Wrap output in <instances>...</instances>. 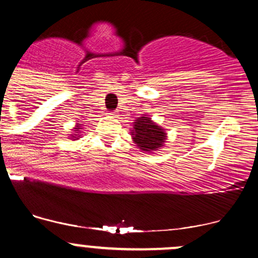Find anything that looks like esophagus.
Instances as JSON below:
<instances>
[{"instance_id":"34e87169","label":"esophagus","mask_w":258,"mask_h":258,"mask_svg":"<svg viewBox=\"0 0 258 258\" xmlns=\"http://www.w3.org/2000/svg\"><path fill=\"white\" fill-rule=\"evenodd\" d=\"M109 116H111V117H116L117 116V112H115V111H112V112H109Z\"/></svg>"}]
</instances>
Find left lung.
<instances>
[{
    "mask_svg": "<svg viewBox=\"0 0 258 258\" xmlns=\"http://www.w3.org/2000/svg\"><path fill=\"white\" fill-rule=\"evenodd\" d=\"M131 136L137 147L146 153L159 151L167 141L166 131L146 114L133 122Z\"/></svg>",
    "mask_w": 258,
    "mask_h": 258,
    "instance_id": "left-lung-1",
    "label": "left lung"
}]
</instances>
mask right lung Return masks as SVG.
<instances>
[{
	"mask_svg": "<svg viewBox=\"0 0 258 258\" xmlns=\"http://www.w3.org/2000/svg\"><path fill=\"white\" fill-rule=\"evenodd\" d=\"M83 127H82V124H80V122H77V124L75 125V127H73L72 131H73V134H71V138L72 141H77V139L81 138V133H82Z\"/></svg>",
	"mask_w": 258,
	"mask_h": 258,
	"instance_id": "right-lung-1",
	"label": "right lung"
}]
</instances>
